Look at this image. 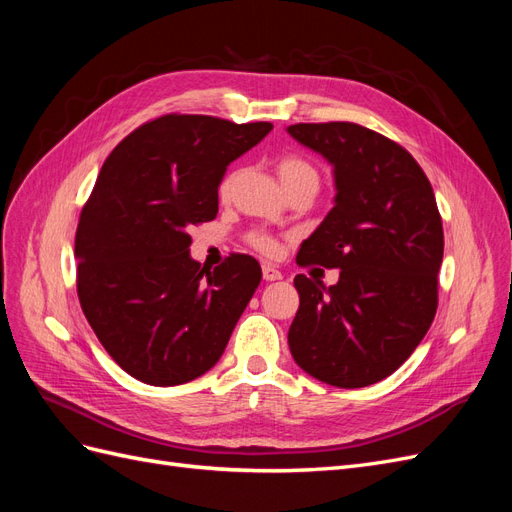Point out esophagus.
Here are the masks:
<instances>
[{
    "label": "esophagus",
    "mask_w": 512,
    "mask_h": 512,
    "mask_svg": "<svg viewBox=\"0 0 512 512\" xmlns=\"http://www.w3.org/2000/svg\"><path fill=\"white\" fill-rule=\"evenodd\" d=\"M262 277H265V282H275V280H282V273L271 265H262Z\"/></svg>",
    "instance_id": "esophagus-1"
}]
</instances>
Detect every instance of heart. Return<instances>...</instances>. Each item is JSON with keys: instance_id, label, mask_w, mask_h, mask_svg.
Here are the masks:
<instances>
[{"instance_id": "b5f03b06", "label": "heart", "mask_w": 512, "mask_h": 512, "mask_svg": "<svg viewBox=\"0 0 512 512\" xmlns=\"http://www.w3.org/2000/svg\"><path fill=\"white\" fill-rule=\"evenodd\" d=\"M277 173H280V179L284 183L286 192L297 188V185H303V183L318 185V179H320L316 166L303 158H297V156L282 158L280 164H277ZM237 175H239L237 170H230V173L220 181V196L222 198H228L232 194ZM247 243H250L256 252L265 254V256H275L277 250H280V245H277V241L269 235V232H260V230L250 232V235H247Z\"/></svg>"}]
</instances>
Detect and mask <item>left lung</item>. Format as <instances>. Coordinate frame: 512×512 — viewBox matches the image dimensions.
<instances>
[{"mask_svg":"<svg viewBox=\"0 0 512 512\" xmlns=\"http://www.w3.org/2000/svg\"><path fill=\"white\" fill-rule=\"evenodd\" d=\"M292 138L335 170V207L305 239L297 265L339 269V282L297 275L292 359L339 389L391 376L429 331L438 309L442 218L410 153L350 121L294 123Z\"/></svg>","mask_w":512,"mask_h":512,"instance_id":"1","label":"left lung"}]
</instances>
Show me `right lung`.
<instances>
[{"label":"right lung","instance_id":"right-lung-1","mask_svg":"<svg viewBox=\"0 0 512 512\" xmlns=\"http://www.w3.org/2000/svg\"><path fill=\"white\" fill-rule=\"evenodd\" d=\"M271 128L170 113L106 158L76 228V292L100 344L132 378L175 386L220 361L262 271L247 254L200 269L188 230L215 220L226 166Z\"/></svg>","mask_w":512,"mask_h":512}]
</instances>
